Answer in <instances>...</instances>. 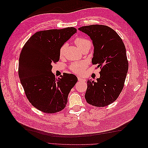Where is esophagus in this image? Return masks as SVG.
Wrapping results in <instances>:
<instances>
[{"mask_svg":"<svg viewBox=\"0 0 148 148\" xmlns=\"http://www.w3.org/2000/svg\"><path fill=\"white\" fill-rule=\"evenodd\" d=\"M78 80L79 82H86V79H85L84 78H83L79 77H78Z\"/></svg>","mask_w":148,"mask_h":148,"instance_id":"1","label":"esophagus"}]
</instances>
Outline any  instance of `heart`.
<instances>
[{
	"mask_svg": "<svg viewBox=\"0 0 148 148\" xmlns=\"http://www.w3.org/2000/svg\"><path fill=\"white\" fill-rule=\"evenodd\" d=\"M75 43L77 46L82 50V49L86 46H91V41L86 38H78L75 39ZM66 48V44L62 45L59 49V56L62 57L65 54V51ZM86 68V64L84 62H74L70 65V70L76 74H82L84 70Z\"/></svg>",
	"mask_w": 148,
	"mask_h": 148,
	"instance_id": "b5f03b06",
	"label": "heart"
}]
</instances>
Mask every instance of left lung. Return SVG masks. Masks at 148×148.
Returning a JSON list of instances; mask_svg holds the SVG:
<instances>
[{
    "label": "left lung",
    "instance_id": "obj_1",
    "mask_svg": "<svg viewBox=\"0 0 148 148\" xmlns=\"http://www.w3.org/2000/svg\"><path fill=\"white\" fill-rule=\"evenodd\" d=\"M78 29L90 37L94 46L92 63L100 68L97 81L88 80L85 99L88 104L105 107L117 99L128 70L126 49L115 31L105 25H92Z\"/></svg>",
    "mask_w": 148,
    "mask_h": 148
}]
</instances>
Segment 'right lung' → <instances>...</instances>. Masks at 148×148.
Returning a JSON list of instances; mask_svg holds the SVG:
<instances>
[{
    "label": "right lung",
    "instance_id": "right-lung-1",
    "mask_svg": "<svg viewBox=\"0 0 148 148\" xmlns=\"http://www.w3.org/2000/svg\"><path fill=\"white\" fill-rule=\"evenodd\" d=\"M75 33L73 27L38 31L21 49L18 64L21 84L31 104L44 113L63 110L78 81L73 74L64 73L56 79L52 73V64L59 60L60 47Z\"/></svg>",
    "mask_w": 148,
    "mask_h": 148
}]
</instances>
